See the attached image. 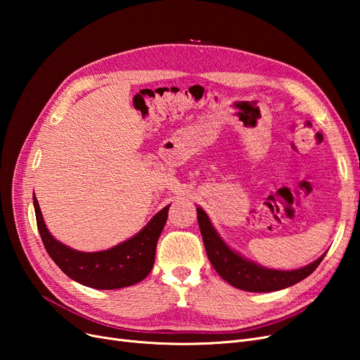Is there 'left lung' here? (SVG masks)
Returning <instances> with one entry per match:
<instances>
[{"instance_id":"1","label":"left lung","mask_w":360,"mask_h":360,"mask_svg":"<svg viewBox=\"0 0 360 360\" xmlns=\"http://www.w3.org/2000/svg\"><path fill=\"white\" fill-rule=\"evenodd\" d=\"M197 213L205 252L212 266L222 279L238 290L250 292H270L291 287L309 276L319 267L326 255L323 254L314 263L296 270L266 269L254 263V261L246 259L230 246H226L219 234L216 233L209 216L205 214L201 207H197Z\"/></svg>"}]
</instances>
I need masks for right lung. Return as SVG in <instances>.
Returning a JSON list of instances; mask_svg holds the SVG:
<instances>
[{"label":"right lung","mask_w":360,"mask_h":360,"mask_svg":"<svg viewBox=\"0 0 360 360\" xmlns=\"http://www.w3.org/2000/svg\"><path fill=\"white\" fill-rule=\"evenodd\" d=\"M32 202L46 252L64 274L79 284L97 290L124 288L138 284L153 269L158 238L167 224L169 205L163 207L143 230L129 240L101 252H81L51 236L36 197Z\"/></svg>","instance_id":"obj_1"}]
</instances>
